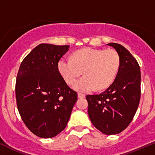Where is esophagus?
Here are the masks:
<instances>
[{
	"mask_svg": "<svg viewBox=\"0 0 155 155\" xmlns=\"http://www.w3.org/2000/svg\"><path fill=\"white\" fill-rule=\"evenodd\" d=\"M78 97L79 98H85V95H84V94H82V93H78Z\"/></svg>",
	"mask_w": 155,
	"mask_h": 155,
	"instance_id": "1",
	"label": "esophagus"
}]
</instances>
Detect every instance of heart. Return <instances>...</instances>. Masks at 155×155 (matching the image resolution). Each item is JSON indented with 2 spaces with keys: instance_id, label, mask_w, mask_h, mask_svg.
Segmentation results:
<instances>
[{
  "instance_id": "1",
  "label": "heart",
  "mask_w": 155,
  "mask_h": 155,
  "mask_svg": "<svg viewBox=\"0 0 155 155\" xmlns=\"http://www.w3.org/2000/svg\"><path fill=\"white\" fill-rule=\"evenodd\" d=\"M119 65V55L113 49L87 48L74 52L72 59L62 57L57 67L68 84H73L84 71V76L74 83L73 88L78 92H89L96 87L103 89L110 86L116 78Z\"/></svg>"
}]
</instances>
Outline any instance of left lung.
<instances>
[{"mask_svg":"<svg viewBox=\"0 0 155 155\" xmlns=\"http://www.w3.org/2000/svg\"><path fill=\"white\" fill-rule=\"evenodd\" d=\"M120 58L114 81L99 95H87L88 114L92 125L107 135L117 134L133 119L140 99V68L124 46L109 43Z\"/></svg>","mask_w":155,"mask_h":155,"instance_id":"obj_1","label":"left lung"}]
</instances>
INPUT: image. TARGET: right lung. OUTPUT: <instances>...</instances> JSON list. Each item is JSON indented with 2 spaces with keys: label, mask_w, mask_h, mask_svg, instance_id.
Returning a JSON list of instances; mask_svg holds the SVG:
<instances>
[{
  "label": "right lung",
  "mask_w": 155,
  "mask_h": 155,
  "mask_svg": "<svg viewBox=\"0 0 155 155\" xmlns=\"http://www.w3.org/2000/svg\"><path fill=\"white\" fill-rule=\"evenodd\" d=\"M69 45H39L21 63L15 96L22 120L32 133L52 138L66 127L78 100L58 70Z\"/></svg>",
  "instance_id": "obj_1"
}]
</instances>
